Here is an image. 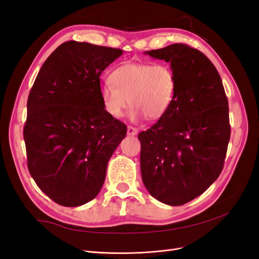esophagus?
Masks as SVG:
<instances>
[{
    "label": "esophagus",
    "mask_w": 259,
    "mask_h": 259,
    "mask_svg": "<svg viewBox=\"0 0 259 259\" xmlns=\"http://www.w3.org/2000/svg\"><path fill=\"white\" fill-rule=\"evenodd\" d=\"M138 133V130L136 127H133V126H127V135H131V136H134L136 135Z\"/></svg>",
    "instance_id": "esophagus-1"
}]
</instances>
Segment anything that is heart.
I'll return each instance as SVG.
<instances>
[{"instance_id": "b5f03b06", "label": "heart", "mask_w": 259, "mask_h": 259, "mask_svg": "<svg viewBox=\"0 0 259 259\" xmlns=\"http://www.w3.org/2000/svg\"><path fill=\"white\" fill-rule=\"evenodd\" d=\"M110 81L101 85L100 98L113 119L122 117L131 104L133 120H158L166 114L176 95L175 72L164 62L124 64L113 70Z\"/></svg>"}]
</instances>
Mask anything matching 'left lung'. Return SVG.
<instances>
[{"label": "left lung", "instance_id": "1", "mask_svg": "<svg viewBox=\"0 0 259 259\" xmlns=\"http://www.w3.org/2000/svg\"><path fill=\"white\" fill-rule=\"evenodd\" d=\"M146 54L169 62L177 86L166 114L138 135L143 182L154 199L183 205L222 173L230 139L228 99L217 69L199 50L176 43Z\"/></svg>", "mask_w": 259, "mask_h": 259}]
</instances>
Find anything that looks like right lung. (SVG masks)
Instances as JSON below:
<instances>
[{
	"mask_svg": "<svg viewBox=\"0 0 259 259\" xmlns=\"http://www.w3.org/2000/svg\"><path fill=\"white\" fill-rule=\"evenodd\" d=\"M122 50L86 42L62 43L45 60L27 103L23 139L30 175L62 206L92 201L106 178L108 162L126 136L100 98L104 70Z\"/></svg>",
	"mask_w": 259,
	"mask_h": 259,
	"instance_id": "add662e5",
	"label": "right lung"
}]
</instances>
